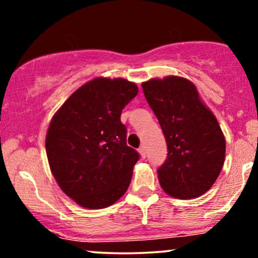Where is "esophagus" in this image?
<instances>
[{
	"label": "esophagus",
	"instance_id": "esophagus-1",
	"mask_svg": "<svg viewBox=\"0 0 258 258\" xmlns=\"http://www.w3.org/2000/svg\"><path fill=\"white\" fill-rule=\"evenodd\" d=\"M138 153L141 154V156L143 159H146V156H147V153H146V148L144 147H141V148H138Z\"/></svg>",
	"mask_w": 258,
	"mask_h": 258
}]
</instances>
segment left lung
Wrapping results in <instances>:
<instances>
[{
  "instance_id": "1",
  "label": "left lung",
  "mask_w": 258,
  "mask_h": 258,
  "mask_svg": "<svg viewBox=\"0 0 258 258\" xmlns=\"http://www.w3.org/2000/svg\"><path fill=\"white\" fill-rule=\"evenodd\" d=\"M167 143V159L158 170L164 191L176 199L205 194L220 176L226 138L191 81L179 76L142 84Z\"/></svg>"
}]
</instances>
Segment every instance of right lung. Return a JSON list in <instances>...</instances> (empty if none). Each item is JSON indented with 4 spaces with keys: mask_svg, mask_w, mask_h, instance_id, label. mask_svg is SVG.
<instances>
[{
    "mask_svg": "<svg viewBox=\"0 0 258 258\" xmlns=\"http://www.w3.org/2000/svg\"><path fill=\"white\" fill-rule=\"evenodd\" d=\"M137 93L135 82L96 78L52 117L46 136L51 172L61 190L85 209L112 205L131 183L139 155L126 144L120 116Z\"/></svg>",
    "mask_w": 258,
    "mask_h": 258,
    "instance_id": "right-lung-1",
    "label": "right lung"
}]
</instances>
